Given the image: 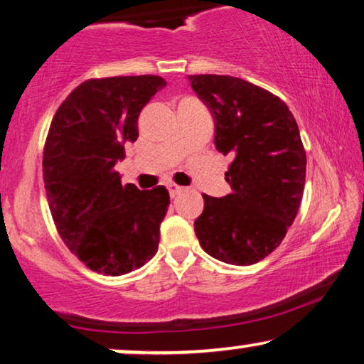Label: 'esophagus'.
Returning <instances> with one entry per match:
<instances>
[{"mask_svg": "<svg viewBox=\"0 0 364 364\" xmlns=\"http://www.w3.org/2000/svg\"><path fill=\"white\" fill-rule=\"evenodd\" d=\"M167 188H168V193H171V197H176L183 191V187L177 186V183H168Z\"/></svg>", "mask_w": 364, "mask_h": 364, "instance_id": "esophagus-1", "label": "esophagus"}]
</instances>
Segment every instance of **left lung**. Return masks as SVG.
Here are the masks:
<instances>
[{
  "mask_svg": "<svg viewBox=\"0 0 364 364\" xmlns=\"http://www.w3.org/2000/svg\"><path fill=\"white\" fill-rule=\"evenodd\" d=\"M188 81L215 121L217 151L233 156L225 172L232 192L203 193L196 235L217 260L253 265L280 245L300 207L306 154L298 124L280 97L243 79L193 74Z\"/></svg>",
  "mask_w": 364,
  "mask_h": 364,
  "instance_id": "8db88e82",
  "label": "left lung"
}]
</instances>
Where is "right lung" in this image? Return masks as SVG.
I'll return each instance as SVG.
<instances>
[{
	"instance_id": "add662e5",
	"label": "right lung",
	"mask_w": 364,
	"mask_h": 364,
	"mask_svg": "<svg viewBox=\"0 0 364 364\" xmlns=\"http://www.w3.org/2000/svg\"><path fill=\"white\" fill-rule=\"evenodd\" d=\"M161 76L87 79L54 114L43 152V178L54 225L92 272L124 275L156 255L171 203L167 188L122 186L116 172L124 144L136 142L137 119Z\"/></svg>"
}]
</instances>
